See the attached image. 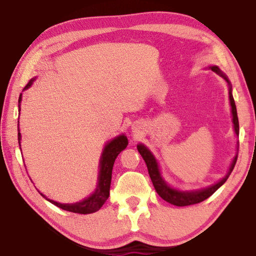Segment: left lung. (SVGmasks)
Returning a JSON list of instances; mask_svg holds the SVG:
<instances>
[{"label":"left lung","instance_id":"obj_1","mask_svg":"<svg viewBox=\"0 0 256 256\" xmlns=\"http://www.w3.org/2000/svg\"><path fill=\"white\" fill-rule=\"evenodd\" d=\"M211 70L214 71L216 73H218L219 76H222L224 80L228 82L229 84V100H230V106H232V122H234V128H235V132L238 136L240 134V124H238V116H237V110H236V105H235V100H234L232 94V86L229 84V80L227 79V76L224 74V73L219 70L218 66H211ZM138 151L140 152L142 156V158L146 164V167H148V172L150 175V178L152 180V184L154 186L156 190L159 194V196L164 198V201H167L170 204H174L176 206H190V204H196V203H200L202 201L206 200L208 198H210L212 194H214L216 190H218L220 186H222L224 182L227 180L229 175L232 174V172L235 167L236 162H237V156L232 160V164L230 168H229L228 174L224 177V178L218 182V183L210 186V188H203L200 190H192V192H180V190H177L170 188L166 184L162 176H160L159 172V168H158V164L156 162L154 157L152 154L146 148L144 144H138Z\"/></svg>","mask_w":256,"mask_h":256}]
</instances>
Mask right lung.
Masks as SVG:
<instances>
[{
    "label": "right lung",
    "mask_w": 256,
    "mask_h": 256,
    "mask_svg": "<svg viewBox=\"0 0 256 256\" xmlns=\"http://www.w3.org/2000/svg\"><path fill=\"white\" fill-rule=\"evenodd\" d=\"M32 81L34 79L28 82V84L26 86V89L29 88V86L32 84ZM20 102H21V94L19 96V110H20ZM20 138H21V134L19 131V120H18L19 144H20ZM128 144V138L125 136H120L105 146V149H104L102 158H100V172H99L98 185H97L96 190H94V193L92 196H89L88 198H86V200L81 202L73 203V204H62V203L55 202L53 200H48V198H47V200H48L50 203H53L54 206L60 208V209L70 211V212H74V214H92V212L98 211L102 206L104 203L106 202L108 196H110L112 172V166H114L115 159L120 154V151L126 148ZM42 196L46 198L45 196Z\"/></svg>",
    "instance_id": "right-lung-1"
}]
</instances>
